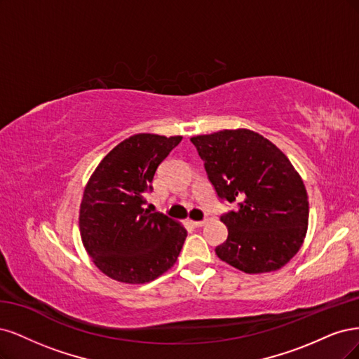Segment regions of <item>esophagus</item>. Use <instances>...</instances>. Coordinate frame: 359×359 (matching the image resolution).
Returning a JSON list of instances; mask_svg holds the SVG:
<instances>
[{
	"instance_id": "obj_1",
	"label": "esophagus",
	"mask_w": 359,
	"mask_h": 359,
	"mask_svg": "<svg viewBox=\"0 0 359 359\" xmlns=\"http://www.w3.org/2000/svg\"><path fill=\"white\" fill-rule=\"evenodd\" d=\"M207 224V221L204 219V221H191V225L195 226V228H200V226H204Z\"/></svg>"
}]
</instances>
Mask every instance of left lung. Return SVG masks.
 Listing matches in <instances>:
<instances>
[{
	"mask_svg": "<svg viewBox=\"0 0 359 359\" xmlns=\"http://www.w3.org/2000/svg\"><path fill=\"white\" fill-rule=\"evenodd\" d=\"M219 198L238 201L221 216L226 240L216 255L248 274L282 269L302 248L309 200L302 176L261 134L238 128L192 137Z\"/></svg>",
	"mask_w": 359,
	"mask_h": 359,
	"instance_id": "1",
	"label": "left lung"
}]
</instances>
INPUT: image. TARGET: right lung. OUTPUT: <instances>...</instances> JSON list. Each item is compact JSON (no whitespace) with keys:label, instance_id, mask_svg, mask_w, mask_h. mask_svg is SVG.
<instances>
[{"label":"right lung","instance_id":"right-lung-1","mask_svg":"<svg viewBox=\"0 0 359 359\" xmlns=\"http://www.w3.org/2000/svg\"><path fill=\"white\" fill-rule=\"evenodd\" d=\"M180 142L182 135H131L102 158L86 183L80 237L100 271L113 280L146 283L177 261L187 229L143 204L158 165Z\"/></svg>","mask_w":359,"mask_h":359}]
</instances>
